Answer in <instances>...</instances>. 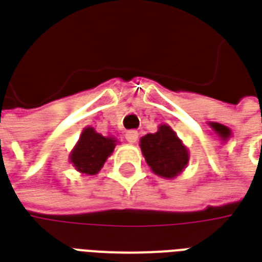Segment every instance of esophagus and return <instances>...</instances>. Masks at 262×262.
I'll return each mask as SVG.
<instances>
[{
  "mask_svg": "<svg viewBox=\"0 0 262 262\" xmlns=\"http://www.w3.org/2000/svg\"><path fill=\"white\" fill-rule=\"evenodd\" d=\"M125 137H126V140H127V143L133 144V143L137 142V139H139V133H137L136 130H129L125 135Z\"/></svg>",
  "mask_w": 262,
  "mask_h": 262,
  "instance_id": "esophagus-1",
  "label": "esophagus"
}]
</instances>
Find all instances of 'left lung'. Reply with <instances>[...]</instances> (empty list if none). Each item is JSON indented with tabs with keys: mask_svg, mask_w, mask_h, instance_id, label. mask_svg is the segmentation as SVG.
Masks as SVG:
<instances>
[{
	"mask_svg": "<svg viewBox=\"0 0 262 262\" xmlns=\"http://www.w3.org/2000/svg\"><path fill=\"white\" fill-rule=\"evenodd\" d=\"M140 148L146 163L156 176L172 180L187 168L189 150L170 126H159L156 133L140 139Z\"/></svg>",
	"mask_w": 262,
	"mask_h": 262,
	"instance_id": "left-lung-1",
	"label": "left lung"
}]
</instances>
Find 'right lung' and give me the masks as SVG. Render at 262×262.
Here are the masks:
<instances>
[{"label":"right lung","instance_id":"add662e5","mask_svg":"<svg viewBox=\"0 0 262 262\" xmlns=\"http://www.w3.org/2000/svg\"><path fill=\"white\" fill-rule=\"evenodd\" d=\"M116 144V137L102 136L91 126L84 127L78 142L75 143L74 148L70 153V163L81 174L95 176L102 168L109 156L114 153Z\"/></svg>","mask_w":262,"mask_h":262}]
</instances>
